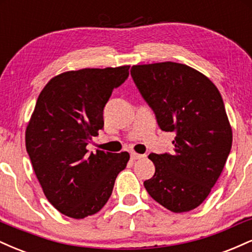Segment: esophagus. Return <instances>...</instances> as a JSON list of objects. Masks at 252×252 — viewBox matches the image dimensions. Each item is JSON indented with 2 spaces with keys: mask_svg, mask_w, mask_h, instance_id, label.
<instances>
[{
  "mask_svg": "<svg viewBox=\"0 0 252 252\" xmlns=\"http://www.w3.org/2000/svg\"><path fill=\"white\" fill-rule=\"evenodd\" d=\"M130 156H131L132 160H140V158H146V155L144 154H138V153H135V152L130 153Z\"/></svg>",
  "mask_w": 252,
  "mask_h": 252,
  "instance_id": "obj_1",
  "label": "esophagus"
}]
</instances>
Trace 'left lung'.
I'll use <instances>...</instances> for the list:
<instances>
[{
	"mask_svg": "<svg viewBox=\"0 0 252 252\" xmlns=\"http://www.w3.org/2000/svg\"><path fill=\"white\" fill-rule=\"evenodd\" d=\"M131 77L163 131L175 132L172 154H150L149 195L174 213L196 209L220 176L232 128L219 90L201 72L172 62L134 65Z\"/></svg>",
	"mask_w": 252,
	"mask_h": 252,
	"instance_id": "left-lung-1",
	"label": "left lung"
}]
</instances>
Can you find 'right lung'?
<instances>
[{
  "label": "right lung",
  "instance_id": "add662e5",
  "mask_svg": "<svg viewBox=\"0 0 252 252\" xmlns=\"http://www.w3.org/2000/svg\"><path fill=\"white\" fill-rule=\"evenodd\" d=\"M129 67L63 72L37 97L26 128V149L43 194L70 218L99 212L130 158L128 152L90 154L86 149L104 126V106L128 78Z\"/></svg>",
  "mask_w": 252,
  "mask_h": 252
}]
</instances>
